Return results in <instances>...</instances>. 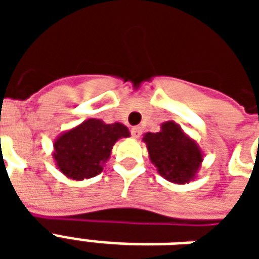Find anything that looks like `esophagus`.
<instances>
[{
	"mask_svg": "<svg viewBox=\"0 0 259 259\" xmlns=\"http://www.w3.org/2000/svg\"><path fill=\"white\" fill-rule=\"evenodd\" d=\"M132 136L135 137V139H137V137H140L141 136V132H143V129H141L140 126H135V127H132Z\"/></svg>",
	"mask_w": 259,
	"mask_h": 259,
	"instance_id": "obj_1",
	"label": "esophagus"
}]
</instances>
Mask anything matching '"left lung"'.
<instances>
[{"mask_svg": "<svg viewBox=\"0 0 259 259\" xmlns=\"http://www.w3.org/2000/svg\"><path fill=\"white\" fill-rule=\"evenodd\" d=\"M143 141L158 174L170 183L186 185L197 178L204 154L197 141L176 122H163L158 133L148 132Z\"/></svg>", "mask_w": 259, "mask_h": 259, "instance_id": "8db88e82", "label": "left lung"}]
</instances>
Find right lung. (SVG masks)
Masks as SVG:
<instances>
[{
    "label": "right lung",
    "instance_id": "obj_1",
    "mask_svg": "<svg viewBox=\"0 0 259 259\" xmlns=\"http://www.w3.org/2000/svg\"><path fill=\"white\" fill-rule=\"evenodd\" d=\"M129 136V129L119 122L87 119L55 139L53 158L68 179H90L101 174L115 143Z\"/></svg>",
    "mask_w": 259,
    "mask_h": 259
}]
</instances>
